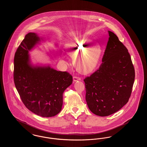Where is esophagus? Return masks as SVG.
Returning <instances> with one entry per match:
<instances>
[{"mask_svg": "<svg viewBox=\"0 0 147 147\" xmlns=\"http://www.w3.org/2000/svg\"><path fill=\"white\" fill-rule=\"evenodd\" d=\"M80 80H81V78L79 77H76V76L73 77V82H76L77 81H79Z\"/></svg>", "mask_w": 147, "mask_h": 147, "instance_id": "1", "label": "esophagus"}]
</instances>
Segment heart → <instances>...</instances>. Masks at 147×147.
Masks as SVG:
<instances>
[{
    "instance_id": "heart-1",
    "label": "heart",
    "mask_w": 147,
    "mask_h": 147,
    "mask_svg": "<svg viewBox=\"0 0 147 147\" xmlns=\"http://www.w3.org/2000/svg\"><path fill=\"white\" fill-rule=\"evenodd\" d=\"M68 54L75 58L74 63L78 70L84 73H89L98 67L102 55L100 46L92 45L88 40L81 38L65 45Z\"/></svg>"
}]
</instances>
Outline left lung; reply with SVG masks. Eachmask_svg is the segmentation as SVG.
<instances>
[{
    "mask_svg": "<svg viewBox=\"0 0 147 147\" xmlns=\"http://www.w3.org/2000/svg\"><path fill=\"white\" fill-rule=\"evenodd\" d=\"M109 38L102 63L84 80L86 101L89 110L100 116H107L126 105L131 96L135 78L128 49L113 32Z\"/></svg>",
    "mask_w": 147,
    "mask_h": 147,
    "instance_id": "1",
    "label": "left lung"
}]
</instances>
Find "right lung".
<instances>
[{
    "label": "right lung",
    "instance_id": "obj_1",
    "mask_svg": "<svg viewBox=\"0 0 147 147\" xmlns=\"http://www.w3.org/2000/svg\"><path fill=\"white\" fill-rule=\"evenodd\" d=\"M41 41L43 38L34 32L25 36L15 54L14 83L26 108L37 115L49 117L61 111L63 92L72 84L73 78L49 65L32 64L29 51Z\"/></svg>",
    "mask_w": 147,
    "mask_h": 147
}]
</instances>
